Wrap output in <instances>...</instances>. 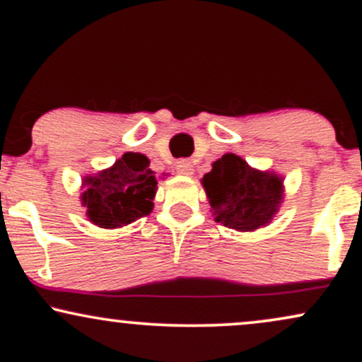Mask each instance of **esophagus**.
<instances>
[{
  "instance_id": "34e87169",
  "label": "esophagus",
  "mask_w": 362,
  "mask_h": 362,
  "mask_svg": "<svg viewBox=\"0 0 362 362\" xmlns=\"http://www.w3.org/2000/svg\"><path fill=\"white\" fill-rule=\"evenodd\" d=\"M175 170L177 173H180V175H185V177H190L194 173L192 162H189V160H180V162H177Z\"/></svg>"
}]
</instances>
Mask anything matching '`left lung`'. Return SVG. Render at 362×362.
Masks as SVG:
<instances>
[{
	"label": "left lung",
	"instance_id": "left-lung-1",
	"mask_svg": "<svg viewBox=\"0 0 362 362\" xmlns=\"http://www.w3.org/2000/svg\"><path fill=\"white\" fill-rule=\"evenodd\" d=\"M202 185L217 223L238 230L268 224L281 202V178L251 168L234 153L212 163Z\"/></svg>",
	"mask_w": 362,
	"mask_h": 362
}]
</instances>
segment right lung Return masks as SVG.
<instances>
[{
	"label": "right lung",
	"instance_id": "obj_1",
	"mask_svg": "<svg viewBox=\"0 0 362 362\" xmlns=\"http://www.w3.org/2000/svg\"><path fill=\"white\" fill-rule=\"evenodd\" d=\"M141 153H124L111 168L84 180L82 204L87 216L101 228H121L153 209L156 177Z\"/></svg>",
	"mask_w": 362,
	"mask_h": 362
}]
</instances>
